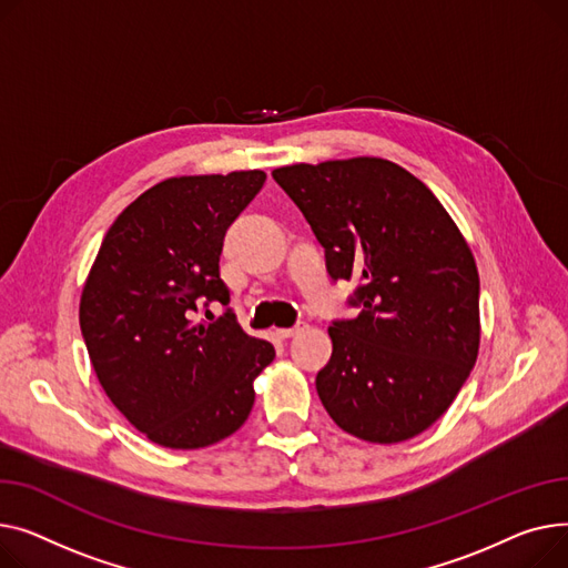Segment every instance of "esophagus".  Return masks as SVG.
<instances>
[{
    "label": "esophagus",
    "instance_id": "obj_1",
    "mask_svg": "<svg viewBox=\"0 0 568 568\" xmlns=\"http://www.w3.org/2000/svg\"><path fill=\"white\" fill-rule=\"evenodd\" d=\"M305 327H307L305 321H297L293 327H280V329H277V337H280V339H288V337L297 335V332H303Z\"/></svg>",
    "mask_w": 568,
    "mask_h": 568
}]
</instances>
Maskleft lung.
Wrapping results in <instances>:
<instances>
[{
    "mask_svg": "<svg viewBox=\"0 0 568 568\" xmlns=\"http://www.w3.org/2000/svg\"><path fill=\"white\" fill-rule=\"evenodd\" d=\"M325 250L332 280H359L332 321L316 392L339 428L404 443L438 422L479 353V273L458 226L419 179L383 158L273 172Z\"/></svg>",
    "mask_w": 568,
    "mask_h": 568,
    "instance_id": "1",
    "label": "left lung"
}]
</instances>
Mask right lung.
Returning <instances> with one entry per match:
<instances>
[{
	"instance_id": "1",
	"label": "right lung",
	"mask_w": 568,
	"mask_h": 568,
	"mask_svg": "<svg viewBox=\"0 0 568 568\" xmlns=\"http://www.w3.org/2000/svg\"><path fill=\"white\" fill-rule=\"evenodd\" d=\"M263 183L258 170L166 179L114 220L91 265L80 327L93 372L155 445L199 449L236 433L275 357L229 307L220 320L207 310L229 305L224 233Z\"/></svg>"
}]
</instances>
